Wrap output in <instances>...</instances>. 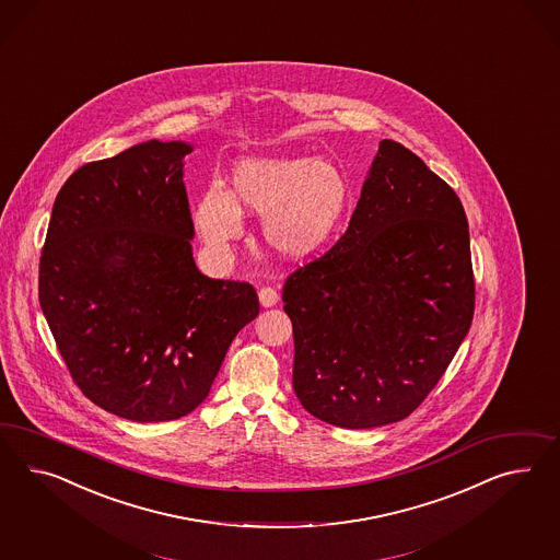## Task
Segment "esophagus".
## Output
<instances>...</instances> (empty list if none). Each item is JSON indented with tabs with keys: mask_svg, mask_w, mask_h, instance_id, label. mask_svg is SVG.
<instances>
[{
	"mask_svg": "<svg viewBox=\"0 0 560 560\" xmlns=\"http://www.w3.org/2000/svg\"><path fill=\"white\" fill-rule=\"evenodd\" d=\"M258 300L262 307H272L279 303V291L275 288H260L258 289Z\"/></svg>",
	"mask_w": 560,
	"mask_h": 560,
	"instance_id": "esophagus-1",
	"label": "esophagus"
}]
</instances>
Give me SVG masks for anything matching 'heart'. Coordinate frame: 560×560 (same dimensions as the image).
<instances>
[{
    "label": "heart",
    "instance_id": "heart-1",
    "mask_svg": "<svg viewBox=\"0 0 560 560\" xmlns=\"http://www.w3.org/2000/svg\"><path fill=\"white\" fill-rule=\"evenodd\" d=\"M350 185L342 168L310 156H246L232 171V191L210 185L196 208V226L224 255L242 234V213L262 215V238L279 257L324 248L347 215Z\"/></svg>",
    "mask_w": 560,
    "mask_h": 560
}]
</instances>
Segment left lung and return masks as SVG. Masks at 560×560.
Instances as JSON below:
<instances>
[{
  "label": "left lung",
  "instance_id": "8db88e82",
  "mask_svg": "<svg viewBox=\"0 0 560 560\" xmlns=\"http://www.w3.org/2000/svg\"><path fill=\"white\" fill-rule=\"evenodd\" d=\"M293 389L340 428L408 418L469 332V224L453 187L418 154L381 140L347 232L291 272Z\"/></svg>",
  "mask_w": 560,
  "mask_h": 560
}]
</instances>
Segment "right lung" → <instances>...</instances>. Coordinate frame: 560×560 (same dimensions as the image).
Here are the masks:
<instances>
[{"instance_id":"add662e5","label":"right lung","mask_w":560,"mask_h":560,"mask_svg":"<svg viewBox=\"0 0 560 560\" xmlns=\"http://www.w3.org/2000/svg\"><path fill=\"white\" fill-rule=\"evenodd\" d=\"M191 151L149 140L77 168L46 232L38 300L62 361L95 406L132 422L194 411L258 316L250 283L196 267L183 183Z\"/></svg>"}]
</instances>
